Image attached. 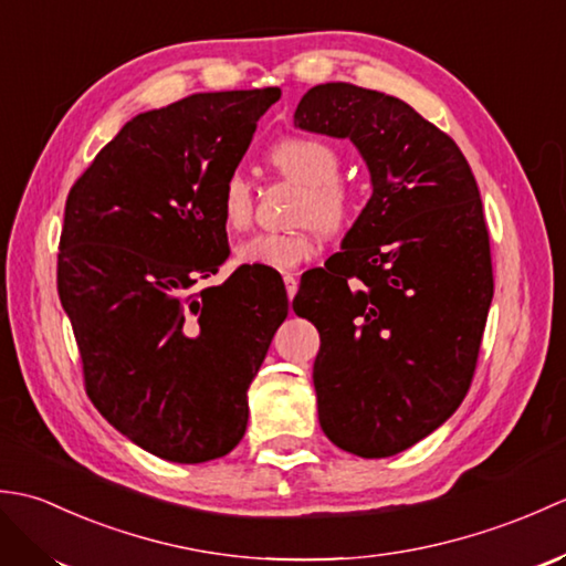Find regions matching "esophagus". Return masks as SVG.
<instances>
[{
    "instance_id": "obj_1",
    "label": "esophagus",
    "mask_w": 566,
    "mask_h": 566,
    "mask_svg": "<svg viewBox=\"0 0 566 566\" xmlns=\"http://www.w3.org/2000/svg\"><path fill=\"white\" fill-rule=\"evenodd\" d=\"M284 284H286V296H290V302H292V298H294L296 292H298V280H296V276H294L292 272H286V274H284Z\"/></svg>"
}]
</instances>
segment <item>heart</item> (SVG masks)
I'll list each match as a JSON object with an SVG mask.
<instances>
[{"instance_id": "obj_1", "label": "heart", "mask_w": 566, "mask_h": 566, "mask_svg": "<svg viewBox=\"0 0 566 566\" xmlns=\"http://www.w3.org/2000/svg\"><path fill=\"white\" fill-rule=\"evenodd\" d=\"M270 165L302 195L294 207V223L286 233H258L235 245V260L250 268L294 270L316 255V231L340 233L355 216V195L338 179L340 155L328 140L316 136H292L274 143ZM221 221L231 231H243L252 221V187L243 175H228L219 191Z\"/></svg>"}]
</instances>
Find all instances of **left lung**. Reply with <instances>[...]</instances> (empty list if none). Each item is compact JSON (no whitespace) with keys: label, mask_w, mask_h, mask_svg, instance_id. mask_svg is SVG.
<instances>
[{"label":"left lung","mask_w":566,"mask_h":566,"mask_svg":"<svg viewBox=\"0 0 566 566\" xmlns=\"http://www.w3.org/2000/svg\"><path fill=\"white\" fill-rule=\"evenodd\" d=\"M294 126L350 140L371 197L296 316L318 328V420L357 457L428 438L464 401L494 296L489 233L462 150L413 106L350 82L311 87Z\"/></svg>","instance_id":"8db88e82"}]
</instances>
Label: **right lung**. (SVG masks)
<instances>
[{
	"label": "right lung",
	"instance_id": "right-lung-1",
	"mask_svg": "<svg viewBox=\"0 0 566 566\" xmlns=\"http://www.w3.org/2000/svg\"><path fill=\"white\" fill-rule=\"evenodd\" d=\"M280 94L203 92L134 116L65 203L57 294L84 387L167 462H209L243 440L250 381L290 314L274 270L195 290L228 260L219 191Z\"/></svg>",
	"mask_w": 566,
	"mask_h": 566
}]
</instances>
